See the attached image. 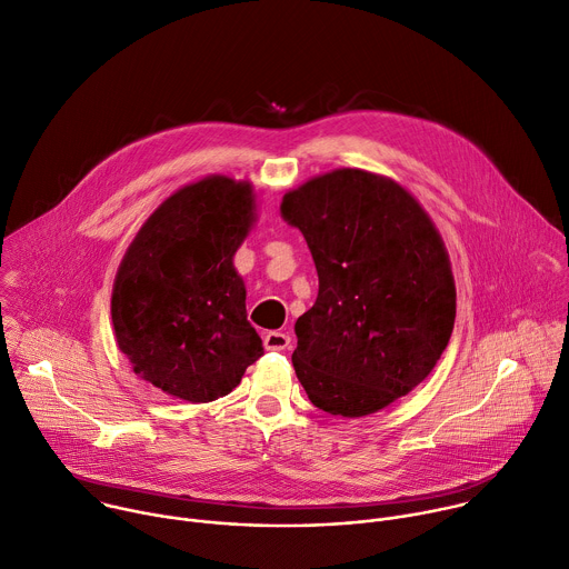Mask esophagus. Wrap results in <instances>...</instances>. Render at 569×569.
Listing matches in <instances>:
<instances>
[{
	"label": "esophagus",
	"instance_id": "34e87169",
	"mask_svg": "<svg viewBox=\"0 0 569 569\" xmlns=\"http://www.w3.org/2000/svg\"><path fill=\"white\" fill-rule=\"evenodd\" d=\"M264 348L271 352H282L291 348V336L284 331H267L264 333Z\"/></svg>",
	"mask_w": 569,
	"mask_h": 569
}]
</instances>
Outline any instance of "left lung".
I'll return each instance as SVG.
<instances>
[{
    "instance_id": "obj_1",
    "label": "left lung",
    "mask_w": 569,
    "mask_h": 569,
    "mask_svg": "<svg viewBox=\"0 0 569 569\" xmlns=\"http://www.w3.org/2000/svg\"><path fill=\"white\" fill-rule=\"evenodd\" d=\"M318 298L296 320L293 368L311 403L366 417L419 386L456 322V280L432 219L397 181L340 168L289 190Z\"/></svg>"
}]
</instances>
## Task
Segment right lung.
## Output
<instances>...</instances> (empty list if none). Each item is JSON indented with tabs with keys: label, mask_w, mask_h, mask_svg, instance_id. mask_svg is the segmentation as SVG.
I'll return each mask as SVG.
<instances>
[{
	"label": "right lung",
	"mask_w": 569,
	"mask_h": 569,
	"mask_svg": "<svg viewBox=\"0 0 569 569\" xmlns=\"http://www.w3.org/2000/svg\"><path fill=\"white\" fill-rule=\"evenodd\" d=\"M253 221V186L210 174L170 194L123 256L111 291L117 346L170 397L214 401L264 355L233 267Z\"/></svg>",
	"instance_id": "obj_1"
}]
</instances>
